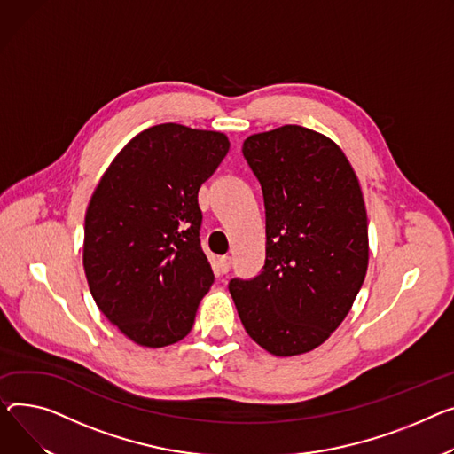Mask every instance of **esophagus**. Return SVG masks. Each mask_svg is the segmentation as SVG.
<instances>
[{
	"label": "esophagus",
	"mask_w": 454,
	"mask_h": 454,
	"mask_svg": "<svg viewBox=\"0 0 454 454\" xmlns=\"http://www.w3.org/2000/svg\"><path fill=\"white\" fill-rule=\"evenodd\" d=\"M217 268H219V271H221V274H228V271H230V268H231V259H230L228 255L221 257V259L217 261Z\"/></svg>",
	"instance_id": "1"
}]
</instances>
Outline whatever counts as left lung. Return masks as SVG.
Returning <instances> with one entry per match:
<instances>
[{"instance_id": "1", "label": "left lung", "mask_w": 454, "mask_h": 454, "mask_svg": "<svg viewBox=\"0 0 454 454\" xmlns=\"http://www.w3.org/2000/svg\"><path fill=\"white\" fill-rule=\"evenodd\" d=\"M243 155L259 180L266 259L228 285L248 336L274 356L314 350L347 317L369 264L357 176L343 151L312 129L252 135Z\"/></svg>"}]
</instances>
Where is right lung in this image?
Segmentation results:
<instances>
[{
    "mask_svg": "<svg viewBox=\"0 0 454 454\" xmlns=\"http://www.w3.org/2000/svg\"><path fill=\"white\" fill-rule=\"evenodd\" d=\"M228 149L217 131L153 126L120 151L90 197L83 237L89 290L137 345L159 348L190 334L214 283L197 197Z\"/></svg>",
    "mask_w": 454,
    "mask_h": 454,
    "instance_id": "right-lung-1",
    "label": "right lung"
}]
</instances>
